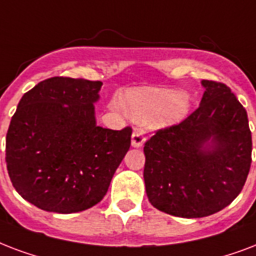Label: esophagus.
<instances>
[{
	"mask_svg": "<svg viewBox=\"0 0 256 256\" xmlns=\"http://www.w3.org/2000/svg\"><path fill=\"white\" fill-rule=\"evenodd\" d=\"M144 142H146L144 134L140 130H134V132L132 134V146L138 148V146H142L144 144Z\"/></svg>",
	"mask_w": 256,
	"mask_h": 256,
	"instance_id": "1",
	"label": "esophagus"
}]
</instances>
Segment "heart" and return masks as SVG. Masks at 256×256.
Returning <instances> with one entry per match:
<instances>
[{
  "instance_id": "b5f03b06",
  "label": "heart",
  "mask_w": 256,
  "mask_h": 256,
  "mask_svg": "<svg viewBox=\"0 0 256 256\" xmlns=\"http://www.w3.org/2000/svg\"><path fill=\"white\" fill-rule=\"evenodd\" d=\"M128 114L136 120H146L154 128L174 126L187 118L191 100L186 92L163 88L132 89L124 97Z\"/></svg>"
}]
</instances>
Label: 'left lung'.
I'll use <instances>...</instances> for the list:
<instances>
[{
  "instance_id": "1",
  "label": "left lung",
  "mask_w": 256,
  "mask_h": 256,
  "mask_svg": "<svg viewBox=\"0 0 256 256\" xmlns=\"http://www.w3.org/2000/svg\"><path fill=\"white\" fill-rule=\"evenodd\" d=\"M199 108L144 144V182L155 208L203 218L227 207L244 186L252 138L247 112L227 85L203 80Z\"/></svg>"
}]
</instances>
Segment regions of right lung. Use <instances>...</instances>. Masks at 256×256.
I'll list each match as a JSON object with an SVG mask.
<instances>
[{
    "label": "right lung",
    "instance_id": "right-lung-1",
    "mask_svg": "<svg viewBox=\"0 0 256 256\" xmlns=\"http://www.w3.org/2000/svg\"><path fill=\"white\" fill-rule=\"evenodd\" d=\"M101 81L52 77L20 100L6 134L13 187L36 207L80 212L106 196L130 146L132 128L96 124Z\"/></svg>",
    "mask_w": 256,
    "mask_h": 256
}]
</instances>
